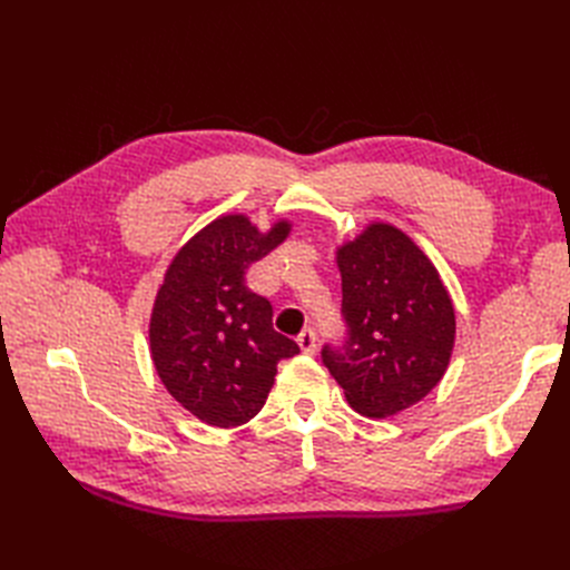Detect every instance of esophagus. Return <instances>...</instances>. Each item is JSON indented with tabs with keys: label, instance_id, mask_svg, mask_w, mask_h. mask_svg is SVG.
Masks as SVG:
<instances>
[{
	"label": "esophagus",
	"instance_id": "esophagus-1",
	"mask_svg": "<svg viewBox=\"0 0 570 570\" xmlns=\"http://www.w3.org/2000/svg\"><path fill=\"white\" fill-rule=\"evenodd\" d=\"M316 342H318V337L312 327H304V331L297 335V344L304 354H316V347H318Z\"/></svg>",
	"mask_w": 570,
	"mask_h": 570
}]
</instances>
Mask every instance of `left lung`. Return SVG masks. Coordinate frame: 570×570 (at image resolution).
Wrapping results in <instances>:
<instances>
[{
	"label": "left lung",
	"instance_id": "obj_1",
	"mask_svg": "<svg viewBox=\"0 0 570 570\" xmlns=\"http://www.w3.org/2000/svg\"><path fill=\"white\" fill-rule=\"evenodd\" d=\"M347 340L323 347L325 368L354 411L394 416L433 390L450 366L456 316L438 268L390 223H368L337 247Z\"/></svg>",
	"mask_w": 570,
	"mask_h": 570
}]
</instances>
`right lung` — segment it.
<instances>
[{
    "mask_svg": "<svg viewBox=\"0 0 570 570\" xmlns=\"http://www.w3.org/2000/svg\"><path fill=\"white\" fill-rule=\"evenodd\" d=\"M289 220L258 230L245 214L212 220L168 264L149 318V352L164 387L206 425L254 419L278 361L299 354L273 331V306L245 283L247 268L289 235Z\"/></svg>",
    "mask_w": 570,
    "mask_h": 570,
    "instance_id": "obj_1",
    "label": "right lung"
}]
</instances>
